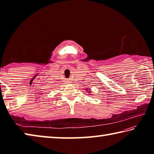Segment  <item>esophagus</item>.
Listing matches in <instances>:
<instances>
[{
	"instance_id": "1",
	"label": "esophagus",
	"mask_w": 154,
	"mask_h": 154,
	"mask_svg": "<svg viewBox=\"0 0 154 154\" xmlns=\"http://www.w3.org/2000/svg\"><path fill=\"white\" fill-rule=\"evenodd\" d=\"M71 82H72V81H71V79H69V80L67 81V83H71Z\"/></svg>"
}]
</instances>
